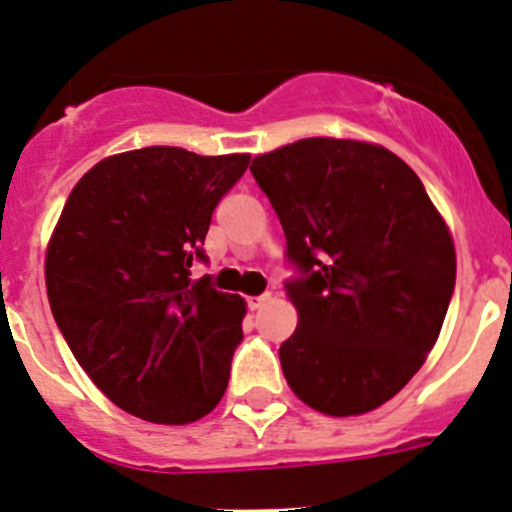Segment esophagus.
<instances>
[{"label":"esophagus","instance_id":"obj_1","mask_svg":"<svg viewBox=\"0 0 512 512\" xmlns=\"http://www.w3.org/2000/svg\"><path fill=\"white\" fill-rule=\"evenodd\" d=\"M270 294H260V297H247V307L252 309V312H255V309H262L265 307L267 302H270Z\"/></svg>","mask_w":512,"mask_h":512}]
</instances>
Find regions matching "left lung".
<instances>
[{
	"mask_svg": "<svg viewBox=\"0 0 512 512\" xmlns=\"http://www.w3.org/2000/svg\"><path fill=\"white\" fill-rule=\"evenodd\" d=\"M257 185L307 277L287 285L297 329L280 347L289 389L327 416L394 399L441 334L456 285L451 230L389 148L302 138L255 156Z\"/></svg>",
	"mask_w": 512,
	"mask_h": 512,
	"instance_id": "1",
	"label": "left lung"
}]
</instances>
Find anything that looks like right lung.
Masks as SVG:
<instances>
[{
    "instance_id": "1",
    "label": "right lung",
    "mask_w": 512,
    "mask_h": 512,
    "mask_svg": "<svg viewBox=\"0 0 512 512\" xmlns=\"http://www.w3.org/2000/svg\"><path fill=\"white\" fill-rule=\"evenodd\" d=\"M247 163L250 153L138 148L98 160L66 198L44 257L51 314L131 416L185 426L223 399L247 304L190 267Z\"/></svg>"
}]
</instances>
